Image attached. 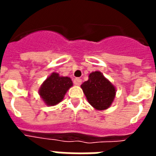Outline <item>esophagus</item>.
<instances>
[{"instance_id": "obj_1", "label": "esophagus", "mask_w": 156, "mask_h": 156, "mask_svg": "<svg viewBox=\"0 0 156 156\" xmlns=\"http://www.w3.org/2000/svg\"><path fill=\"white\" fill-rule=\"evenodd\" d=\"M73 83L77 86H80L81 83H82V79L79 78H76L73 79Z\"/></svg>"}]
</instances>
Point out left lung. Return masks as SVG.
<instances>
[{"label": "left lung", "instance_id": "1", "mask_svg": "<svg viewBox=\"0 0 156 156\" xmlns=\"http://www.w3.org/2000/svg\"><path fill=\"white\" fill-rule=\"evenodd\" d=\"M81 87L89 104L96 110L108 108L116 96V87L100 71L90 73Z\"/></svg>", "mask_w": 156, "mask_h": 156}]
</instances>
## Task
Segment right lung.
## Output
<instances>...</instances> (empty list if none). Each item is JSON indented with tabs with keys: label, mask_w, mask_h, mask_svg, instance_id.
I'll return each instance as SVG.
<instances>
[{
	"label": "right lung",
	"mask_w": 156,
	"mask_h": 156,
	"mask_svg": "<svg viewBox=\"0 0 156 156\" xmlns=\"http://www.w3.org/2000/svg\"><path fill=\"white\" fill-rule=\"evenodd\" d=\"M72 86L73 82L70 78L52 73L42 83L39 94L45 104L48 106H54L62 101L66 92Z\"/></svg>",
	"instance_id": "obj_1"
}]
</instances>
